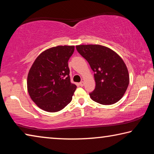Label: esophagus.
I'll return each mask as SVG.
<instances>
[{
	"instance_id": "obj_1",
	"label": "esophagus",
	"mask_w": 154,
	"mask_h": 154,
	"mask_svg": "<svg viewBox=\"0 0 154 154\" xmlns=\"http://www.w3.org/2000/svg\"><path fill=\"white\" fill-rule=\"evenodd\" d=\"M79 85H80V86L83 87V85H84V82H81L79 83Z\"/></svg>"
}]
</instances>
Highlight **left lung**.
Returning a JSON list of instances; mask_svg holds the SVG:
<instances>
[{"label":"left lung","mask_w":154,"mask_h":154,"mask_svg":"<svg viewBox=\"0 0 154 154\" xmlns=\"http://www.w3.org/2000/svg\"><path fill=\"white\" fill-rule=\"evenodd\" d=\"M76 49L94 72L96 87L90 98L105 105L118 102L129 84L128 71L121 57L100 45H80Z\"/></svg>","instance_id":"8db88e82"}]
</instances>
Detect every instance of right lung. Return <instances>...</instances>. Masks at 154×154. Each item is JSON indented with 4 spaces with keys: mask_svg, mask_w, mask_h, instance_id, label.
<instances>
[{
    "mask_svg": "<svg viewBox=\"0 0 154 154\" xmlns=\"http://www.w3.org/2000/svg\"><path fill=\"white\" fill-rule=\"evenodd\" d=\"M75 46H57L42 52L31 66L27 79L28 92L38 107L57 112L72 100L76 85L70 80L68 61Z\"/></svg>",
    "mask_w": 154,
    "mask_h": 154,
    "instance_id": "add662e5",
    "label": "right lung"
}]
</instances>
